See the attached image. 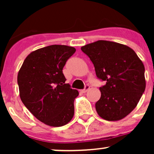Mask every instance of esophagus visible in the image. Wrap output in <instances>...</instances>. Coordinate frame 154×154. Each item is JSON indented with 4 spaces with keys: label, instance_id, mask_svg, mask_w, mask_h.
Instances as JSON below:
<instances>
[{
    "label": "esophagus",
    "instance_id": "1",
    "mask_svg": "<svg viewBox=\"0 0 154 154\" xmlns=\"http://www.w3.org/2000/svg\"><path fill=\"white\" fill-rule=\"evenodd\" d=\"M89 89H90V85H86L85 86V88H84V89L81 90L80 91L82 92V93H86V92H87Z\"/></svg>",
    "mask_w": 154,
    "mask_h": 154
}]
</instances>
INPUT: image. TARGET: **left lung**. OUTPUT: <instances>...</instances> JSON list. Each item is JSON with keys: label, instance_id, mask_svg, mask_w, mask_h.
<instances>
[{"label": "left lung", "instance_id": "1", "mask_svg": "<svg viewBox=\"0 0 154 154\" xmlns=\"http://www.w3.org/2000/svg\"><path fill=\"white\" fill-rule=\"evenodd\" d=\"M81 50L93 62L97 77L106 82L95 103L98 114L107 121L123 119L146 89L143 63L132 48L115 42L98 40Z\"/></svg>", "mask_w": 154, "mask_h": 154}]
</instances>
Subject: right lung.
<instances>
[{
    "label": "right lung",
    "mask_w": 154,
    "mask_h": 154,
    "mask_svg": "<svg viewBox=\"0 0 154 154\" xmlns=\"http://www.w3.org/2000/svg\"><path fill=\"white\" fill-rule=\"evenodd\" d=\"M75 51V48L63 45L38 49L26 56L18 73L22 103L49 126H63L74 116V100L79 93L65 83L62 70Z\"/></svg>",
    "instance_id": "right-lung-1"
}]
</instances>
